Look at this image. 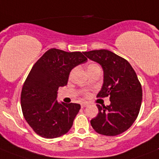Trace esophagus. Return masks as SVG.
<instances>
[{
	"instance_id": "esophagus-1",
	"label": "esophagus",
	"mask_w": 159,
	"mask_h": 159,
	"mask_svg": "<svg viewBox=\"0 0 159 159\" xmlns=\"http://www.w3.org/2000/svg\"><path fill=\"white\" fill-rule=\"evenodd\" d=\"M88 105H89V104H88L87 102H82L81 104V107H82V108H84V107H86Z\"/></svg>"
}]
</instances>
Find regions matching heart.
Wrapping results in <instances>:
<instances>
[{
    "mask_svg": "<svg viewBox=\"0 0 159 159\" xmlns=\"http://www.w3.org/2000/svg\"><path fill=\"white\" fill-rule=\"evenodd\" d=\"M93 69H101V68H100V66L97 64V63H90V64H89V66H87V70H93Z\"/></svg>",
    "mask_w": 159,
    "mask_h": 159,
    "instance_id": "1",
    "label": "heart"
}]
</instances>
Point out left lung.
I'll return each mask as SVG.
<instances>
[{"mask_svg": "<svg viewBox=\"0 0 159 159\" xmlns=\"http://www.w3.org/2000/svg\"><path fill=\"white\" fill-rule=\"evenodd\" d=\"M90 60L102 67L104 80L97 97H110V105L100 106L90 124L97 133L116 136L130 127L137 118L142 104L143 90L137 74L129 62L106 49L84 52Z\"/></svg>", "mask_w": 159, "mask_h": 159, "instance_id": "obj_1", "label": "left lung"}]
</instances>
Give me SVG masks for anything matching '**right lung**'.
<instances>
[{
  "mask_svg": "<svg viewBox=\"0 0 159 159\" xmlns=\"http://www.w3.org/2000/svg\"><path fill=\"white\" fill-rule=\"evenodd\" d=\"M86 61L81 52L50 49L34 65L22 87L20 103L25 119L36 134L55 139L72 127L81 106L58 102L57 93L67 85L70 71Z\"/></svg>",
  "mask_w": 159,
  "mask_h": 159,
  "instance_id": "right-lung-1",
  "label": "right lung"
}]
</instances>
